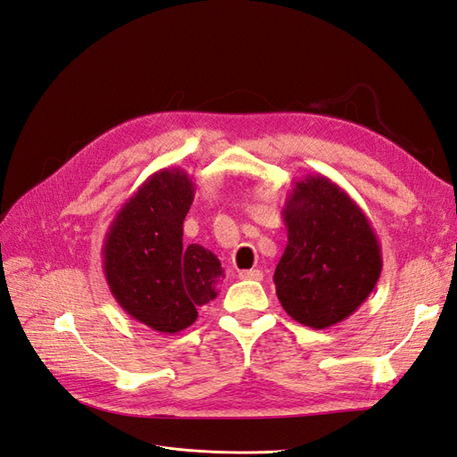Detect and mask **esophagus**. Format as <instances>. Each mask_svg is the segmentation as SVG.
I'll list each match as a JSON object with an SVG mask.
<instances>
[{
  "label": "esophagus",
  "instance_id": "obj_1",
  "mask_svg": "<svg viewBox=\"0 0 457 457\" xmlns=\"http://www.w3.org/2000/svg\"><path fill=\"white\" fill-rule=\"evenodd\" d=\"M238 276L242 280H262V272L259 269H250V270H240Z\"/></svg>",
  "mask_w": 457,
  "mask_h": 457
}]
</instances>
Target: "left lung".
Returning <instances> with one entry per match:
<instances>
[{"instance_id":"left-lung-1","label":"left lung","mask_w":457,"mask_h":457,"mask_svg":"<svg viewBox=\"0 0 457 457\" xmlns=\"http://www.w3.org/2000/svg\"><path fill=\"white\" fill-rule=\"evenodd\" d=\"M282 217L287 245L274 284L284 311L312 329L343 322L368 299L383 269L368 215L339 185L316 173L294 183Z\"/></svg>"}]
</instances>
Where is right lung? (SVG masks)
<instances>
[{
  "instance_id": "add662e5",
  "label": "right lung",
  "mask_w": 457,
  "mask_h": 457,
  "mask_svg": "<svg viewBox=\"0 0 457 457\" xmlns=\"http://www.w3.org/2000/svg\"><path fill=\"white\" fill-rule=\"evenodd\" d=\"M195 187L181 168L152 173L121 205L103 245L110 294L137 322L160 334L195 324L225 278L215 253L200 244L183 245Z\"/></svg>"
}]
</instances>
